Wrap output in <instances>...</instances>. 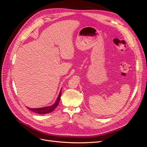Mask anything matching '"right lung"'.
Instances as JSON below:
<instances>
[{"label":"right lung","instance_id":"right-lung-1","mask_svg":"<svg viewBox=\"0 0 147 147\" xmlns=\"http://www.w3.org/2000/svg\"><path fill=\"white\" fill-rule=\"evenodd\" d=\"M61 96V91L59 92L58 97H57V99L55 103L51 106L45 107H43V108H38V109H31V108H28V109L32 111V112L36 113H38V114H45V113H50V112H53V111L56 108V107L58 105L59 102L60 101Z\"/></svg>","mask_w":147,"mask_h":147}]
</instances>
